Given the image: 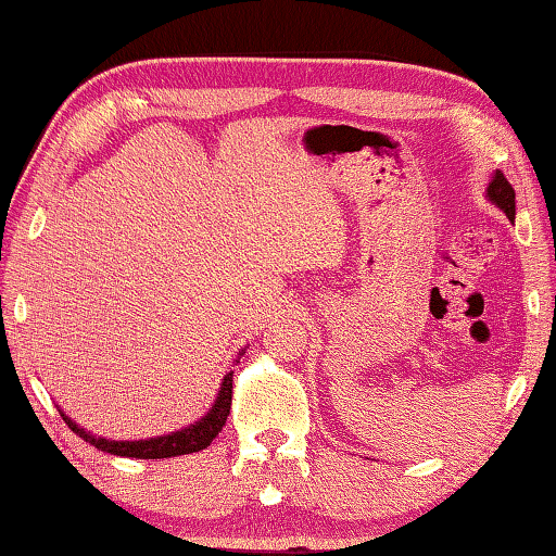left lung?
Returning <instances> with one entry per match:
<instances>
[{
	"label": "left lung",
	"instance_id": "obj_1",
	"mask_svg": "<svg viewBox=\"0 0 556 556\" xmlns=\"http://www.w3.org/2000/svg\"><path fill=\"white\" fill-rule=\"evenodd\" d=\"M489 200L498 204V207L508 214V219H515V190L501 170H495L493 180L489 185Z\"/></svg>",
	"mask_w": 556,
	"mask_h": 556
}]
</instances>
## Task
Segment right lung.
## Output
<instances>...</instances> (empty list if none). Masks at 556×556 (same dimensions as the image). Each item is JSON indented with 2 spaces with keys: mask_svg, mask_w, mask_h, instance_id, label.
I'll return each instance as SVG.
<instances>
[{
  "mask_svg": "<svg viewBox=\"0 0 556 556\" xmlns=\"http://www.w3.org/2000/svg\"><path fill=\"white\" fill-rule=\"evenodd\" d=\"M231 376L227 374L222 381V391L214 401L212 410L202 417L200 422L190 425L188 430L165 434V437H155V440H141V442H112V440H102V437H92L85 430H80L71 417H65V425L71 427L75 434H80L85 442H90L97 450H102L106 454H116V456H131V459H168V456H180V454H192L200 450H207L212 444L214 437L222 432L224 422H227L229 410H231Z\"/></svg>",
  "mask_w": 556,
  "mask_h": 556,
  "instance_id": "add662e5",
  "label": "right lung"
}]
</instances>
